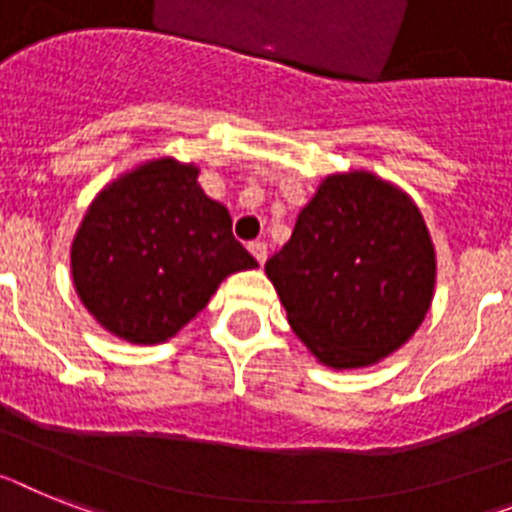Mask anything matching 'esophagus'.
<instances>
[{"instance_id": "esophagus-1", "label": "esophagus", "mask_w": 512, "mask_h": 512, "mask_svg": "<svg viewBox=\"0 0 512 512\" xmlns=\"http://www.w3.org/2000/svg\"><path fill=\"white\" fill-rule=\"evenodd\" d=\"M249 252L255 255L257 263L265 265V260H268V244H265V242H252V244H249Z\"/></svg>"}]
</instances>
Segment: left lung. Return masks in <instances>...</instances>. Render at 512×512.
<instances>
[{"label":"left lung","mask_w":512,"mask_h":512,"mask_svg":"<svg viewBox=\"0 0 512 512\" xmlns=\"http://www.w3.org/2000/svg\"><path fill=\"white\" fill-rule=\"evenodd\" d=\"M265 273L317 362L359 369L414 336L437 263L414 200L369 171H349L322 179Z\"/></svg>","instance_id":"1"}]
</instances>
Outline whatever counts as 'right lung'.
Segmentation results:
<instances>
[{
  "label": "right lung",
  "mask_w": 512,
  "mask_h": 512,
  "mask_svg": "<svg viewBox=\"0 0 512 512\" xmlns=\"http://www.w3.org/2000/svg\"><path fill=\"white\" fill-rule=\"evenodd\" d=\"M195 163L156 158L106 184L70 252L72 283L98 325L130 343H163L221 281L257 268L231 216L197 184Z\"/></svg>",
  "instance_id": "obj_1"
}]
</instances>
